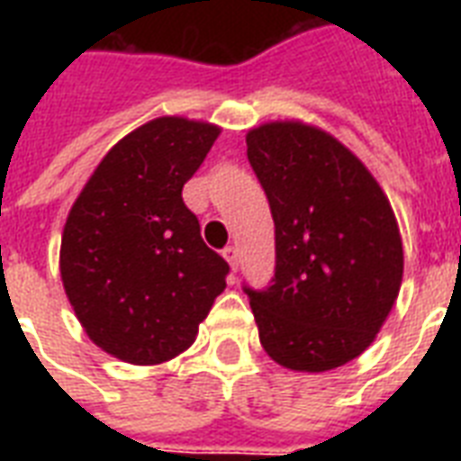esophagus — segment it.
<instances>
[{"label": "esophagus", "mask_w": 461, "mask_h": 461, "mask_svg": "<svg viewBox=\"0 0 461 461\" xmlns=\"http://www.w3.org/2000/svg\"><path fill=\"white\" fill-rule=\"evenodd\" d=\"M222 256H224V260H227V263L231 266V270H237V267H239L237 246H227V249H222Z\"/></svg>", "instance_id": "34e87169"}]
</instances>
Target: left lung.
Returning a JSON list of instances; mask_svg holds the SVG:
<instances>
[{
	"mask_svg": "<svg viewBox=\"0 0 461 461\" xmlns=\"http://www.w3.org/2000/svg\"><path fill=\"white\" fill-rule=\"evenodd\" d=\"M275 222V275L244 285L263 349L285 368L347 364L378 335L402 285V239L378 181L347 148L296 122L246 136Z\"/></svg>",
	"mask_w": 461,
	"mask_h": 461,
	"instance_id": "obj_1",
	"label": "left lung"
}]
</instances>
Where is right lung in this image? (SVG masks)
Segmentation results:
<instances>
[{
    "mask_svg": "<svg viewBox=\"0 0 461 461\" xmlns=\"http://www.w3.org/2000/svg\"><path fill=\"white\" fill-rule=\"evenodd\" d=\"M220 129L179 117L140 126L97 165L61 237V282L88 337L129 364H162L194 344L227 287L181 188Z\"/></svg>",
    "mask_w": 461,
    "mask_h": 461,
    "instance_id": "add662e5",
    "label": "right lung"
}]
</instances>
